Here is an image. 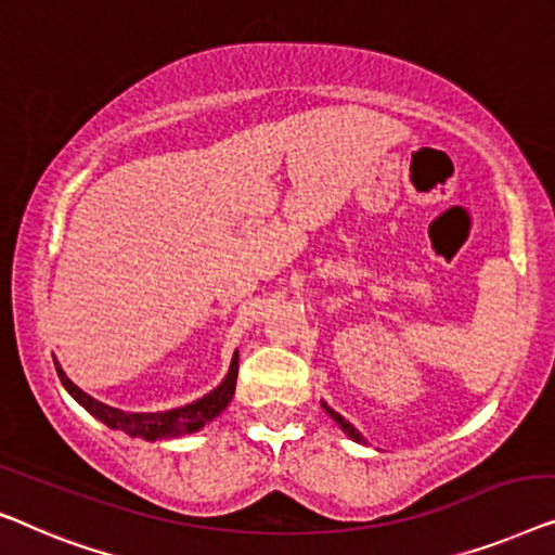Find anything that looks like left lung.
Instances as JSON below:
<instances>
[{
    "label": "left lung",
    "instance_id": "left-lung-1",
    "mask_svg": "<svg viewBox=\"0 0 555 555\" xmlns=\"http://www.w3.org/2000/svg\"><path fill=\"white\" fill-rule=\"evenodd\" d=\"M322 408L326 410V415H330V417L334 420V423H337V425L341 427V430H345V433H347L349 437H352V440H354V442H362V444L366 442V440H364V437L357 433V427H354V425H349V423H347V420L339 415V412H334V410H332V408H330V404H326V402H322Z\"/></svg>",
    "mask_w": 555,
    "mask_h": 555
}]
</instances>
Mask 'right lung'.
Masks as SVG:
<instances>
[{"instance_id":"right-lung-1","label":"right lung","mask_w":555,"mask_h":555,"mask_svg":"<svg viewBox=\"0 0 555 555\" xmlns=\"http://www.w3.org/2000/svg\"><path fill=\"white\" fill-rule=\"evenodd\" d=\"M54 366H57L60 382L65 385L67 392L73 395L92 417H98L100 423L113 427V430H122L130 437H143V440H147V442H155V440H170V437L196 433L203 425H208L210 420L218 417L225 408H229L231 397H233V392H236L238 352L233 354L231 370L223 377L221 385H218L216 389H210L208 395H203L196 402L183 404V408H176V410H166V412H122L118 408H111V404L100 402V400H95V397H90L88 392H82V389L77 387L65 372H62L57 359H54Z\"/></svg>"}]
</instances>
